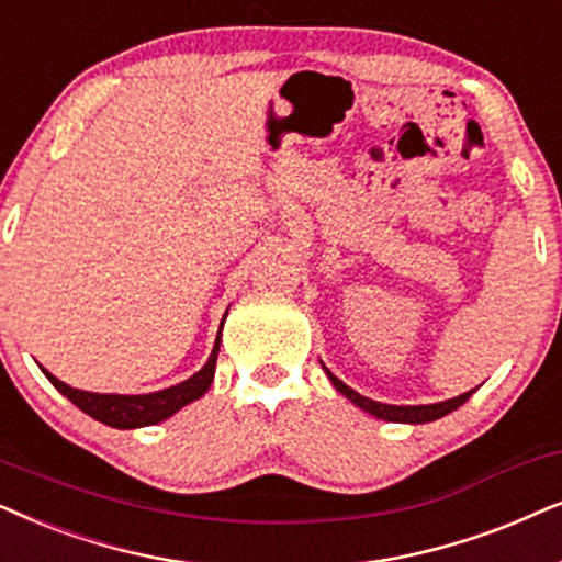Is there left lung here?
I'll return each mask as SVG.
<instances>
[{
  "instance_id": "1",
  "label": "left lung",
  "mask_w": 562,
  "mask_h": 562,
  "mask_svg": "<svg viewBox=\"0 0 562 562\" xmlns=\"http://www.w3.org/2000/svg\"><path fill=\"white\" fill-rule=\"evenodd\" d=\"M326 375H328V380H331V385L336 387V391H339L341 395H347V398L355 403L357 408L368 411L370 416L383 418V422H393V424H429V422H437V418H442L447 414H452V411H458L462 403H465L470 395L475 393V391H468V393L458 395V398H450V401H442V403H429V406H391V403H380V401L364 398V395L351 391V387L344 385L331 370H326Z\"/></svg>"
}]
</instances>
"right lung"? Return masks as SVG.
<instances>
[{
  "instance_id": "right-lung-1",
  "label": "right lung",
  "mask_w": 562,
  "mask_h": 562,
  "mask_svg": "<svg viewBox=\"0 0 562 562\" xmlns=\"http://www.w3.org/2000/svg\"><path fill=\"white\" fill-rule=\"evenodd\" d=\"M228 316V311H226ZM223 316V321H226ZM221 321V328H223ZM218 351H221V331L215 336L213 351L207 357V362L194 372L192 378L182 380V383L164 387V391H154V393H140V395H120V393H89V391H79V387L66 385L64 380H58L56 375H50L46 368L43 375L50 380V385L56 387L58 393H64L74 406L79 411H85L87 416L97 418V422L112 426V429H140V426H154L164 422V418L175 416L179 408H184L187 403L198 401L200 395L207 393L213 378H215V362H218Z\"/></svg>"
}]
</instances>
